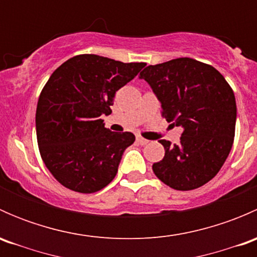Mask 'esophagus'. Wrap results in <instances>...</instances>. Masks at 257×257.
Segmentation results:
<instances>
[{
    "label": "esophagus",
    "mask_w": 257,
    "mask_h": 257,
    "mask_svg": "<svg viewBox=\"0 0 257 257\" xmlns=\"http://www.w3.org/2000/svg\"><path fill=\"white\" fill-rule=\"evenodd\" d=\"M137 142H138V144H141V145H145V144H148V143H149V141H147V139L142 138L141 136H138V137H137Z\"/></svg>",
    "instance_id": "esophagus-1"
}]
</instances>
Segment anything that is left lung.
<instances>
[{"label": "left lung", "mask_w": 257, "mask_h": 257, "mask_svg": "<svg viewBox=\"0 0 257 257\" xmlns=\"http://www.w3.org/2000/svg\"><path fill=\"white\" fill-rule=\"evenodd\" d=\"M139 78L157 95L163 116L184 129L178 144L159 141L165 155L153 172L175 190L200 188L219 173L234 143L231 87L214 67L188 57L145 67Z\"/></svg>", "instance_id": "1"}]
</instances>
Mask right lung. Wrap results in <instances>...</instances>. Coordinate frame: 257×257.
Listing matches in <instances>:
<instances>
[{
  "label": "right lung",
  "instance_id": "add662e5",
  "mask_svg": "<svg viewBox=\"0 0 257 257\" xmlns=\"http://www.w3.org/2000/svg\"><path fill=\"white\" fill-rule=\"evenodd\" d=\"M144 66L80 54L49 77L38 99L36 132L41 157L62 185L95 193L115 177L124 150L136 137L110 132L100 116L112 113L116 90Z\"/></svg>",
  "mask_w": 257,
  "mask_h": 257
}]
</instances>
